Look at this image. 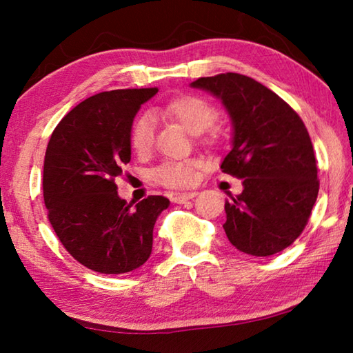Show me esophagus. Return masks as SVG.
I'll return each instance as SVG.
<instances>
[{
  "label": "esophagus",
  "instance_id": "1",
  "mask_svg": "<svg viewBox=\"0 0 353 353\" xmlns=\"http://www.w3.org/2000/svg\"><path fill=\"white\" fill-rule=\"evenodd\" d=\"M196 191H190V193H172L171 194V201L174 202V204H185V202L196 198Z\"/></svg>",
  "mask_w": 353,
  "mask_h": 353
}]
</instances>
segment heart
Segmentation results:
<instances>
[{
  "label": "heart",
  "instance_id": "heart-1",
  "mask_svg": "<svg viewBox=\"0 0 353 353\" xmlns=\"http://www.w3.org/2000/svg\"><path fill=\"white\" fill-rule=\"evenodd\" d=\"M166 115L174 118L190 134L199 135L216 121L218 113L205 99L193 94H183L168 101L163 105ZM155 121L151 113H141L135 119L130 129V146L137 154H146L154 143ZM199 162L196 160H181V162H165L152 171V177L166 187H187L193 183L196 168Z\"/></svg>",
  "mask_w": 353,
  "mask_h": 353
}]
</instances>
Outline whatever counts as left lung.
I'll return each instance as SVG.
<instances>
[{"instance_id":"8db88e82","label":"left lung","mask_w":353,"mask_h":353,"mask_svg":"<svg viewBox=\"0 0 353 353\" xmlns=\"http://www.w3.org/2000/svg\"><path fill=\"white\" fill-rule=\"evenodd\" d=\"M221 99L232 121V149L221 170L241 179L225 201L224 230L244 254L274 255L291 246L318 198L314 151L301 117L252 77L225 73L190 83Z\"/></svg>"}]
</instances>
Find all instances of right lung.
Wrapping results in <instances>:
<instances>
[{
    "label": "right lung",
    "mask_w": 353,
    "mask_h": 353,
    "mask_svg": "<svg viewBox=\"0 0 353 353\" xmlns=\"http://www.w3.org/2000/svg\"><path fill=\"white\" fill-rule=\"evenodd\" d=\"M157 92L129 88L87 98L62 118L48 143V218L63 248L92 271L124 274L145 265L155 221L170 205L163 196H148L134 207L119 198L115 183L130 162L134 118Z\"/></svg>",
    "instance_id": "1"
}]
</instances>
